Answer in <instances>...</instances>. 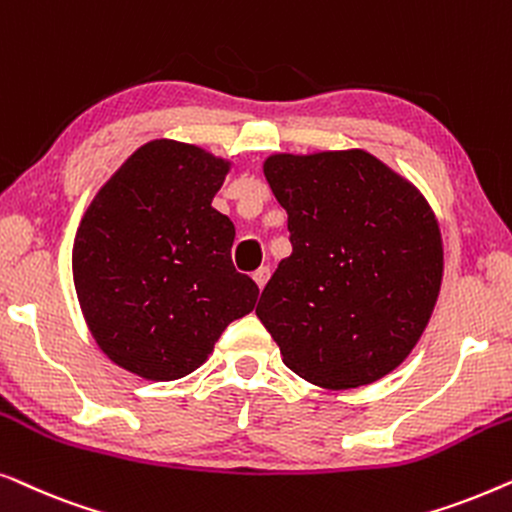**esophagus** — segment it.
Here are the masks:
<instances>
[{
  "mask_svg": "<svg viewBox=\"0 0 512 512\" xmlns=\"http://www.w3.org/2000/svg\"><path fill=\"white\" fill-rule=\"evenodd\" d=\"M268 279H270V268H268V265H263V268H258L254 272V282L258 284V289H263V286L268 284Z\"/></svg>",
  "mask_w": 512,
  "mask_h": 512,
  "instance_id": "1",
  "label": "esophagus"
}]
</instances>
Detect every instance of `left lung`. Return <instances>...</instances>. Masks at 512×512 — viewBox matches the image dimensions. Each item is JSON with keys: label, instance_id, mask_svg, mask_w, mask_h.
<instances>
[{"label": "left lung", "instance_id": "8db88e82", "mask_svg": "<svg viewBox=\"0 0 512 512\" xmlns=\"http://www.w3.org/2000/svg\"><path fill=\"white\" fill-rule=\"evenodd\" d=\"M263 172L293 251L265 284L258 319L303 380L335 391L377 382L408 359L436 307V214L363 149L275 153Z\"/></svg>", "mask_w": 512, "mask_h": 512}]
</instances>
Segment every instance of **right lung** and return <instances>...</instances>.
<instances>
[{
    "mask_svg": "<svg viewBox=\"0 0 512 512\" xmlns=\"http://www.w3.org/2000/svg\"><path fill=\"white\" fill-rule=\"evenodd\" d=\"M230 163L153 139L90 202L72 251L83 319L116 366L179 380L207 361L258 286L230 261L235 226L212 207Z\"/></svg>",
    "mask_w": 512,
    "mask_h": 512,
    "instance_id": "1",
    "label": "right lung"
}]
</instances>
